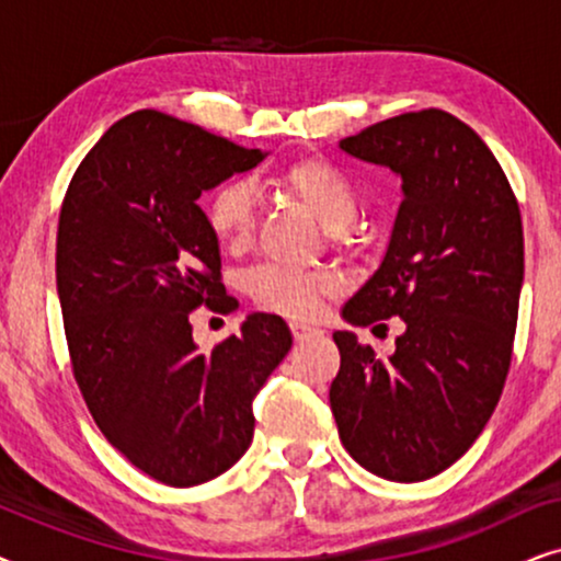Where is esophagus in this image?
Listing matches in <instances>:
<instances>
[{
  "instance_id": "1",
  "label": "esophagus",
  "mask_w": 561,
  "mask_h": 561,
  "mask_svg": "<svg viewBox=\"0 0 561 561\" xmlns=\"http://www.w3.org/2000/svg\"><path fill=\"white\" fill-rule=\"evenodd\" d=\"M290 334H294L296 342H304V340H309L311 334H319V332H317V329L306 327V324H298V321H290Z\"/></svg>"
}]
</instances>
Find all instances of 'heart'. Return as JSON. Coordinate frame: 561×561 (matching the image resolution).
I'll return each mask as SVG.
<instances>
[{
	"mask_svg": "<svg viewBox=\"0 0 561 561\" xmlns=\"http://www.w3.org/2000/svg\"><path fill=\"white\" fill-rule=\"evenodd\" d=\"M273 186L294 198L321 221L332 248H347L357 214V188L340 168L324 158H301L273 173ZM206 225L221 248L240 255L255 240L257 206L252 191L240 181L221 183L206 202ZM332 273H294L278 265H257L244 275V294L260 311L296 321H311L327 298L336 294Z\"/></svg>",
	"mask_w": 561,
	"mask_h": 561,
	"instance_id": "obj_1",
	"label": "heart"
}]
</instances>
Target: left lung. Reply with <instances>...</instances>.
Wrapping results in <instances>:
<instances>
[{
	"label": "left lung",
	"instance_id": "8db88e82",
	"mask_svg": "<svg viewBox=\"0 0 561 561\" xmlns=\"http://www.w3.org/2000/svg\"><path fill=\"white\" fill-rule=\"evenodd\" d=\"M340 148L403 179L386 260L342 313L373 332L401 317L405 332L388 359L334 332L329 403L355 462L421 482L472 447L503 393L524 283L520 209L488 145L449 112L398 114Z\"/></svg>",
	"mask_w": 561,
	"mask_h": 561
}]
</instances>
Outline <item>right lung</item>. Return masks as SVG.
Returning a JSON list of instances; mask_svg holds the SVG:
<instances>
[{"mask_svg":"<svg viewBox=\"0 0 561 561\" xmlns=\"http://www.w3.org/2000/svg\"><path fill=\"white\" fill-rule=\"evenodd\" d=\"M248 150L142 110L106 129L60 204L56 283L73 378L106 442L171 488L227 472L252 442V401L290 350L286 321L252 313L198 352L188 317L232 313L202 191L255 168Z\"/></svg>","mask_w":561,"mask_h":561,"instance_id":"obj_1","label":"right lung"}]
</instances>
